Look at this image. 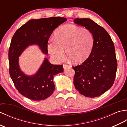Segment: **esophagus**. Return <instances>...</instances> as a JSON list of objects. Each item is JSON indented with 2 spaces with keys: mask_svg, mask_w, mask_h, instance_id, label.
<instances>
[{
  "mask_svg": "<svg viewBox=\"0 0 127 127\" xmlns=\"http://www.w3.org/2000/svg\"><path fill=\"white\" fill-rule=\"evenodd\" d=\"M63 68H64V69H66V68H68V67L69 66V65H67V64H63Z\"/></svg>",
  "mask_w": 127,
  "mask_h": 127,
  "instance_id": "1",
  "label": "esophagus"
}]
</instances>
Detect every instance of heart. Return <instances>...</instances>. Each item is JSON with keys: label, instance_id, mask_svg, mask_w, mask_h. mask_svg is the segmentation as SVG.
<instances>
[{"label": "heart", "instance_id": "1", "mask_svg": "<svg viewBox=\"0 0 127 127\" xmlns=\"http://www.w3.org/2000/svg\"><path fill=\"white\" fill-rule=\"evenodd\" d=\"M55 40L48 41L46 48L50 57L56 62L64 60L65 52L75 63H81L90 56L93 48L94 37L90 29L66 25L57 31Z\"/></svg>", "mask_w": 127, "mask_h": 127}]
</instances>
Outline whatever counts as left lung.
<instances>
[{"instance_id":"obj_1","label":"left lung","mask_w":127,"mask_h":127,"mask_svg":"<svg viewBox=\"0 0 127 127\" xmlns=\"http://www.w3.org/2000/svg\"><path fill=\"white\" fill-rule=\"evenodd\" d=\"M74 22L92 32L94 37L90 56L81 65L73 66L75 88L86 97L95 98L114 84L117 63L114 42L106 30L90 18H75Z\"/></svg>"}]
</instances>
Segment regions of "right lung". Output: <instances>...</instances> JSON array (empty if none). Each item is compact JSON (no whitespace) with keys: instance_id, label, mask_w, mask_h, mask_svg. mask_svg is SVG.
<instances>
[{"instance_id":"obj_1","label":"right lung","mask_w":127,"mask_h":127,"mask_svg":"<svg viewBox=\"0 0 127 127\" xmlns=\"http://www.w3.org/2000/svg\"><path fill=\"white\" fill-rule=\"evenodd\" d=\"M67 20L52 17L31 20L13 35L9 50V72L16 89L22 95L33 100H42L52 95L55 89L53 76L63 71L62 65H53L46 58L35 74L27 75L19 65V57L29 46L36 45L47 55L46 45L53 31Z\"/></svg>"}]
</instances>
